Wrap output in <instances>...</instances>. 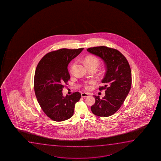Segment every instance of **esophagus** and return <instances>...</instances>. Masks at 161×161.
<instances>
[{
	"label": "esophagus",
	"mask_w": 161,
	"mask_h": 161,
	"mask_svg": "<svg viewBox=\"0 0 161 161\" xmlns=\"http://www.w3.org/2000/svg\"><path fill=\"white\" fill-rule=\"evenodd\" d=\"M89 95L87 93L83 92L81 93V97L83 98H85V97H88Z\"/></svg>",
	"instance_id": "esophagus-1"
}]
</instances>
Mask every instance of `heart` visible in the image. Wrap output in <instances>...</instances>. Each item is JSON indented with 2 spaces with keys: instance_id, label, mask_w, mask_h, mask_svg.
I'll list each match as a JSON object with an SVG mask.
<instances>
[{
  "instance_id": "1",
  "label": "heart",
  "mask_w": 161,
  "mask_h": 161,
  "mask_svg": "<svg viewBox=\"0 0 161 161\" xmlns=\"http://www.w3.org/2000/svg\"><path fill=\"white\" fill-rule=\"evenodd\" d=\"M84 61H85V64L87 66V67L93 66L97 67L98 65L99 64L98 58L96 57H95V56H93V55H89V56L86 57L85 58ZM75 64H76V62H73V63L71 64L70 69H69V71H70V74H73L74 69L75 68ZM95 83V80L85 81L84 82V88L86 89V90H90L91 88H92V85L93 84H94Z\"/></svg>"
}]
</instances>
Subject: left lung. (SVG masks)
Instances as JSON below:
<instances>
[{
  "label": "left lung",
  "mask_w": 161,
  "mask_h": 161,
  "mask_svg": "<svg viewBox=\"0 0 161 161\" xmlns=\"http://www.w3.org/2000/svg\"><path fill=\"white\" fill-rule=\"evenodd\" d=\"M87 51L103 60L106 72L100 91L106 90L105 96L100 99L93 96L95 103L91 106L92 112L97 116L109 117L119 110L127 97L131 86V71L126 58L119 51L108 47H91Z\"/></svg>",
  "instance_id": "8db88e82"
}]
</instances>
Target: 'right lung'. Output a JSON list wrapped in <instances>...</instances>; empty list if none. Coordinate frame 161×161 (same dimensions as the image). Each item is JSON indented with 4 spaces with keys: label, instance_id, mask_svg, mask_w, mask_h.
<instances>
[{
    "label": "right lung",
    "instance_id": "add662e5",
    "mask_svg": "<svg viewBox=\"0 0 161 161\" xmlns=\"http://www.w3.org/2000/svg\"><path fill=\"white\" fill-rule=\"evenodd\" d=\"M83 49L62 48L52 51L44 55L37 66L34 77L36 96L43 112L54 121L70 118L75 103L81 97L79 92L64 97L62 90L70 79L69 63Z\"/></svg>",
    "mask_w": 161,
    "mask_h": 161
}]
</instances>
